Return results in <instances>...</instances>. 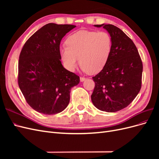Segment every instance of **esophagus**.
Wrapping results in <instances>:
<instances>
[{
	"label": "esophagus",
	"instance_id": "obj_1",
	"mask_svg": "<svg viewBox=\"0 0 159 159\" xmlns=\"http://www.w3.org/2000/svg\"><path fill=\"white\" fill-rule=\"evenodd\" d=\"M85 80V78H84V77H80V81H81V82H83V81H84Z\"/></svg>",
	"mask_w": 159,
	"mask_h": 159
}]
</instances>
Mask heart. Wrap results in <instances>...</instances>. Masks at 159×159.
Returning <instances> with one entry per match:
<instances>
[{"mask_svg":"<svg viewBox=\"0 0 159 159\" xmlns=\"http://www.w3.org/2000/svg\"><path fill=\"white\" fill-rule=\"evenodd\" d=\"M60 52L66 68L74 71L79 63L90 74L99 72L106 64L111 50L112 40L106 32L80 30L71 34Z\"/></svg>","mask_w":159,"mask_h":159,"instance_id":"heart-1","label":"heart"}]
</instances>
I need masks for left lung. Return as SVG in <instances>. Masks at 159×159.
<instances>
[{
    "label": "left lung",
    "mask_w": 159,
    "mask_h": 159,
    "mask_svg": "<svg viewBox=\"0 0 159 159\" xmlns=\"http://www.w3.org/2000/svg\"><path fill=\"white\" fill-rule=\"evenodd\" d=\"M94 26L109 32L112 46L106 64L92 78L91 101L101 111L116 112L127 107L140 91L143 63L136 46L121 29L105 24Z\"/></svg>",
    "instance_id": "1"
}]
</instances>
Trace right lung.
I'll use <instances>...</instances> for the list:
<instances>
[{
	"instance_id": "right-lung-1",
	"label": "right lung",
	"mask_w": 159,
	"mask_h": 159,
	"mask_svg": "<svg viewBox=\"0 0 159 159\" xmlns=\"http://www.w3.org/2000/svg\"><path fill=\"white\" fill-rule=\"evenodd\" d=\"M75 27L47 24L30 37L21 50L18 85L28 104L38 113L54 115L64 111L71 88L80 83V77L64 68L60 61V42Z\"/></svg>"
}]
</instances>
